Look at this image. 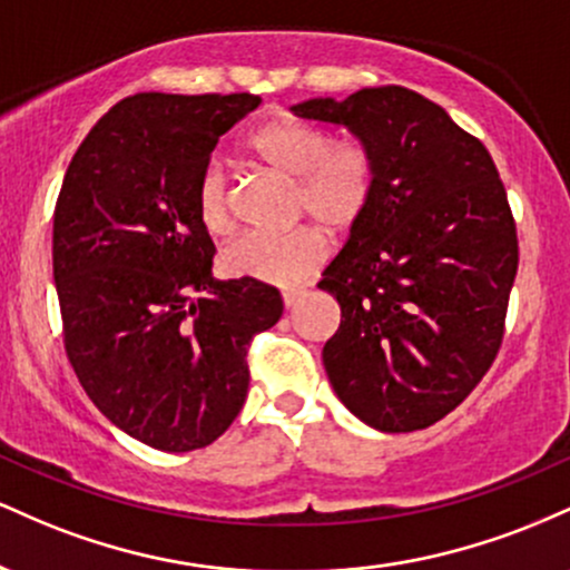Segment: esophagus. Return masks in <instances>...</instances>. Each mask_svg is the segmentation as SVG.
<instances>
[{
	"label": "esophagus",
	"instance_id": "esophagus-1",
	"mask_svg": "<svg viewBox=\"0 0 570 570\" xmlns=\"http://www.w3.org/2000/svg\"><path fill=\"white\" fill-rule=\"evenodd\" d=\"M281 297H284V305H286V307H294V305L299 303V299L305 297V292H303V289H289V292L281 294Z\"/></svg>",
	"mask_w": 570,
	"mask_h": 570
}]
</instances>
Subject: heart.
<instances>
[{"mask_svg": "<svg viewBox=\"0 0 570 570\" xmlns=\"http://www.w3.org/2000/svg\"><path fill=\"white\" fill-rule=\"evenodd\" d=\"M246 153L271 174L292 181L294 219H307L332 238H345L367 219L377 193V166L364 144L332 141L324 128L278 115L246 139ZM195 208L208 233L233 230V181L217 160L206 163L195 185ZM326 240L303 225L284 235H244L222 252V267L235 278L294 286L318 271Z\"/></svg>", "mask_w": 570, "mask_h": 570, "instance_id": "obj_1", "label": "heart"}]
</instances>
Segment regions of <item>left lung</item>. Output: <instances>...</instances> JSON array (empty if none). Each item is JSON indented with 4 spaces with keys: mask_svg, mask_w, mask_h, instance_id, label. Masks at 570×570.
<instances>
[{
    "mask_svg": "<svg viewBox=\"0 0 570 570\" xmlns=\"http://www.w3.org/2000/svg\"><path fill=\"white\" fill-rule=\"evenodd\" d=\"M292 112L348 128L377 166L367 219L318 281L340 303L324 345L332 389L372 429H426L501 348L520 248L499 168L440 104L399 85Z\"/></svg>",
    "mask_w": 570,
    "mask_h": 570,
    "instance_id": "left-lung-1",
    "label": "left lung"
}]
</instances>
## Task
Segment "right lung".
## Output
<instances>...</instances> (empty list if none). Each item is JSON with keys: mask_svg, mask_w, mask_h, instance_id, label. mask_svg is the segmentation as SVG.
Listing matches in <instances>:
<instances>
[{"mask_svg": "<svg viewBox=\"0 0 570 570\" xmlns=\"http://www.w3.org/2000/svg\"><path fill=\"white\" fill-rule=\"evenodd\" d=\"M252 94H136L71 158L53 214V278L77 381L117 429L187 453L230 429L254 335L284 313L276 286L212 276L195 185Z\"/></svg>", "mask_w": 570, "mask_h": 570, "instance_id": "add662e5", "label": "right lung"}]
</instances>
